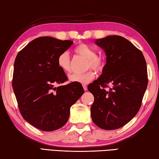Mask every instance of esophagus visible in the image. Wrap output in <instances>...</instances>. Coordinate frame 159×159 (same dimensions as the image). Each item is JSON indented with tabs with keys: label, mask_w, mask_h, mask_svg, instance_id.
Here are the masks:
<instances>
[{
	"label": "esophagus",
	"mask_w": 159,
	"mask_h": 159,
	"mask_svg": "<svg viewBox=\"0 0 159 159\" xmlns=\"http://www.w3.org/2000/svg\"><path fill=\"white\" fill-rule=\"evenodd\" d=\"M83 87H84V90H87L88 88H87V85H86L84 84V85H83Z\"/></svg>",
	"instance_id": "34e87169"
}]
</instances>
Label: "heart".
Returning a JSON list of instances; mask_svg holds the SVG:
<instances>
[{
  "mask_svg": "<svg viewBox=\"0 0 159 159\" xmlns=\"http://www.w3.org/2000/svg\"><path fill=\"white\" fill-rule=\"evenodd\" d=\"M75 52L78 55L86 59L85 69L91 68L96 72H101L104 69L105 62L102 57L97 55L96 51L86 44H80L75 48ZM57 65L63 71L69 73L70 71V59L68 52L61 53L57 58ZM95 78V73L93 70L89 69L83 74H72L69 75L70 81L79 83V84H88Z\"/></svg>",
  "mask_w": 159,
  "mask_h": 159,
  "instance_id": "b5f03b06",
  "label": "heart"
}]
</instances>
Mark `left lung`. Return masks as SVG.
I'll return each mask as SVG.
<instances>
[{
    "mask_svg": "<svg viewBox=\"0 0 159 159\" xmlns=\"http://www.w3.org/2000/svg\"><path fill=\"white\" fill-rule=\"evenodd\" d=\"M105 50L106 64L102 74L88 86L94 96L93 122L103 129H117L137 115L148 85L147 63L142 52L118 35L98 39Z\"/></svg>",
    "mask_w": 159,
    "mask_h": 159,
    "instance_id": "left-lung-1",
    "label": "left lung"
}]
</instances>
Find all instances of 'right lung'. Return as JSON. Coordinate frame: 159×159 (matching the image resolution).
Instances as JSON below:
<instances>
[{
	"label": "right lung",
	"instance_id": "add662e5",
	"mask_svg": "<svg viewBox=\"0 0 159 159\" xmlns=\"http://www.w3.org/2000/svg\"><path fill=\"white\" fill-rule=\"evenodd\" d=\"M74 43L52 37L34 39L17 54L12 89L22 117L40 130L50 132L69 120L70 107L84 93L82 85L68 80L57 65L61 53Z\"/></svg>",
	"mask_w": 159,
	"mask_h": 159
}]
</instances>
